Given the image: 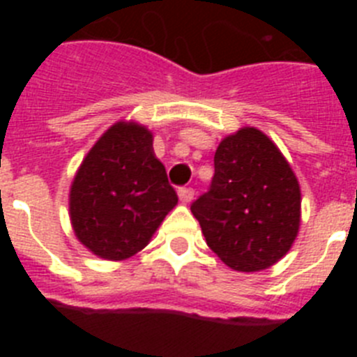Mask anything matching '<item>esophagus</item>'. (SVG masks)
Instances as JSON below:
<instances>
[{"label": "esophagus", "mask_w": 357, "mask_h": 357, "mask_svg": "<svg viewBox=\"0 0 357 357\" xmlns=\"http://www.w3.org/2000/svg\"><path fill=\"white\" fill-rule=\"evenodd\" d=\"M178 198L184 204H189V202L195 198V189L193 188H178Z\"/></svg>", "instance_id": "34e87169"}]
</instances>
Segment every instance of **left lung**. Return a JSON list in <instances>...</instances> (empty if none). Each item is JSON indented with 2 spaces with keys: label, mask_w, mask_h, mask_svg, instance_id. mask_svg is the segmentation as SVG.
<instances>
[{
  "label": "left lung",
  "mask_w": 357,
  "mask_h": 357,
  "mask_svg": "<svg viewBox=\"0 0 357 357\" xmlns=\"http://www.w3.org/2000/svg\"><path fill=\"white\" fill-rule=\"evenodd\" d=\"M191 213L227 266L257 272L291 248L301 188L279 148L257 128H241L218 146L209 191L191 204Z\"/></svg>",
  "instance_id": "left-lung-1"
}]
</instances>
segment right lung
Instances as JSON below:
<instances>
[{"label":"right lung","instance_id":"1","mask_svg":"<svg viewBox=\"0 0 357 357\" xmlns=\"http://www.w3.org/2000/svg\"><path fill=\"white\" fill-rule=\"evenodd\" d=\"M178 197L151 148V134L119 121L91 148L73 181L69 214L82 245L121 261L148 245Z\"/></svg>","mask_w":357,"mask_h":357}]
</instances>
